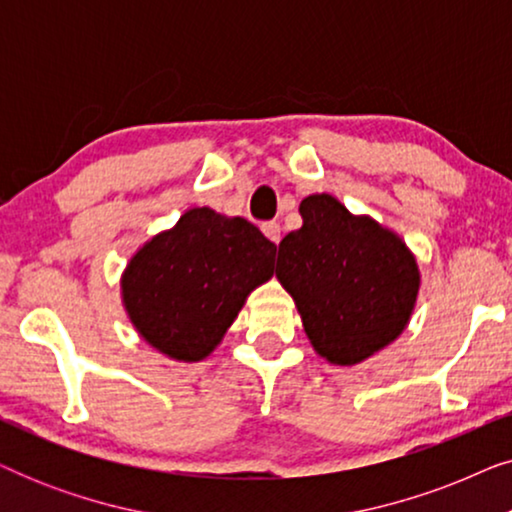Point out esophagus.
<instances>
[{"instance_id": "obj_1", "label": "esophagus", "mask_w": 512, "mask_h": 512, "mask_svg": "<svg viewBox=\"0 0 512 512\" xmlns=\"http://www.w3.org/2000/svg\"><path fill=\"white\" fill-rule=\"evenodd\" d=\"M263 235L268 237L270 242H275V244H279V240H282V226H279L277 221H268V223H263Z\"/></svg>"}]
</instances>
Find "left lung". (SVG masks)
I'll use <instances>...</instances> for the list:
<instances>
[{
  "label": "left lung",
  "instance_id": "8db88e82",
  "mask_svg": "<svg viewBox=\"0 0 512 512\" xmlns=\"http://www.w3.org/2000/svg\"><path fill=\"white\" fill-rule=\"evenodd\" d=\"M303 226L279 242L277 279L296 300L314 352L354 366L405 331L419 268L394 230L328 193L300 202Z\"/></svg>",
  "mask_w": 512,
  "mask_h": 512
}]
</instances>
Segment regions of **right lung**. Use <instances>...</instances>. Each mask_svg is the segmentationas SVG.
<instances>
[{
	"instance_id": "right-lung-1",
	"label": "right lung",
	"mask_w": 512,
	"mask_h": 512,
	"mask_svg": "<svg viewBox=\"0 0 512 512\" xmlns=\"http://www.w3.org/2000/svg\"><path fill=\"white\" fill-rule=\"evenodd\" d=\"M275 254V244L242 216L193 207L130 258L121 279L125 312L158 352L202 361L249 293L275 275Z\"/></svg>"
}]
</instances>
